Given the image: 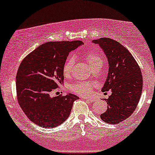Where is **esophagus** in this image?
<instances>
[{"label":"esophagus","mask_w":155,"mask_h":155,"mask_svg":"<svg viewBox=\"0 0 155 155\" xmlns=\"http://www.w3.org/2000/svg\"><path fill=\"white\" fill-rule=\"evenodd\" d=\"M81 98L84 99V100H86L87 101H88L89 102H93L95 101V100H94V99H92V98H86V97H82Z\"/></svg>","instance_id":"esophagus-1"}]
</instances>
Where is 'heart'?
<instances>
[{"mask_svg": "<svg viewBox=\"0 0 155 155\" xmlns=\"http://www.w3.org/2000/svg\"><path fill=\"white\" fill-rule=\"evenodd\" d=\"M84 58L87 61V62L89 63V65L93 70L95 69L97 67L102 66V63H103L101 56L94 51H89L86 53L84 55ZM74 63V61L73 58H69L66 60L63 68V74L65 76L70 75ZM94 86H95L94 84L92 82H77L71 85L70 90L72 92L79 94V95L89 96L92 94V89Z\"/></svg>", "mask_w": 155, "mask_h": 155, "instance_id": "1", "label": "heart"}]
</instances>
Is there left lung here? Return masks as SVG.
<instances>
[{"label": "left lung", "instance_id": "8db88e82", "mask_svg": "<svg viewBox=\"0 0 155 155\" xmlns=\"http://www.w3.org/2000/svg\"><path fill=\"white\" fill-rule=\"evenodd\" d=\"M92 42L102 48L109 63L102 91L111 89L112 94L105 100L107 109L100 118L109 124H118L131 116L137 107L142 92V74L131 53L118 42L101 37Z\"/></svg>", "mask_w": 155, "mask_h": 155}]
</instances>
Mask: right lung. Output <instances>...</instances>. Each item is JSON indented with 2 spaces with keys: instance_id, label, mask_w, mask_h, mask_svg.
Instances as JSON below:
<instances>
[{
  "instance_id": "add662e5",
  "label": "right lung",
  "mask_w": 155,
  "mask_h": 155,
  "mask_svg": "<svg viewBox=\"0 0 155 155\" xmlns=\"http://www.w3.org/2000/svg\"><path fill=\"white\" fill-rule=\"evenodd\" d=\"M80 40L55 41L41 45L23 59L16 74L18 103L34 124L56 127L69 116L77 96H53L63 84V68L68 53L82 45Z\"/></svg>"
}]
</instances>
